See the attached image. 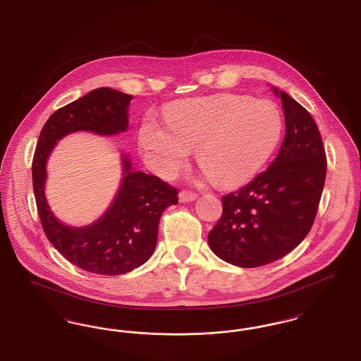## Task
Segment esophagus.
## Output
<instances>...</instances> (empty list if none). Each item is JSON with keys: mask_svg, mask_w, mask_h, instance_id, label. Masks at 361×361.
Masks as SVG:
<instances>
[{"mask_svg": "<svg viewBox=\"0 0 361 361\" xmlns=\"http://www.w3.org/2000/svg\"><path fill=\"white\" fill-rule=\"evenodd\" d=\"M178 199L181 203H191L197 199V195L188 191H181L178 193Z\"/></svg>", "mask_w": 361, "mask_h": 361, "instance_id": "1", "label": "esophagus"}]
</instances>
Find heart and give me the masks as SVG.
<instances>
[{
    "mask_svg": "<svg viewBox=\"0 0 361 361\" xmlns=\"http://www.w3.org/2000/svg\"><path fill=\"white\" fill-rule=\"evenodd\" d=\"M283 130L276 104L237 94H218L174 102L164 111V126L142 123L139 143L149 168L173 177L191 149L207 178L221 187L241 185L270 161Z\"/></svg>",
    "mask_w": 361,
    "mask_h": 361,
    "instance_id": "b5f03b06",
    "label": "heart"
}]
</instances>
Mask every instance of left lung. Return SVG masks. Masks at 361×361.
I'll list each match as a JSON object with an SVG mask.
<instances>
[{
  "label": "left lung",
  "instance_id": "1",
  "mask_svg": "<svg viewBox=\"0 0 361 361\" xmlns=\"http://www.w3.org/2000/svg\"><path fill=\"white\" fill-rule=\"evenodd\" d=\"M281 99L285 137L269 169L222 197L221 219L209 233L219 259L257 267L289 254L314 224L326 178V154L311 114L285 91Z\"/></svg>",
  "mask_w": 361,
  "mask_h": 361
}]
</instances>
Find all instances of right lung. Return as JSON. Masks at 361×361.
Masks as SVG:
<instances>
[{"instance_id":"right-lung-1","label":"right lung","mask_w":361,"mask_h":361,"mask_svg":"<svg viewBox=\"0 0 361 361\" xmlns=\"http://www.w3.org/2000/svg\"><path fill=\"white\" fill-rule=\"evenodd\" d=\"M132 98L101 87L59 109L43 126L32 161V187L44 234L66 260L94 274L120 276L145 264L157 247L161 215L177 204L178 191L155 176L136 171L121 152L123 177L109 209L90 225L71 226L47 203L46 166L57 142L69 133L114 136L127 132Z\"/></svg>"}]
</instances>
